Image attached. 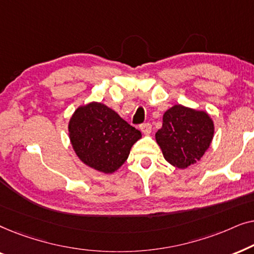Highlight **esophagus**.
Here are the masks:
<instances>
[{
    "mask_svg": "<svg viewBox=\"0 0 254 254\" xmlns=\"http://www.w3.org/2000/svg\"><path fill=\"white\" fill-rule=\"evenodd\" d=\"M140 129L143 134H150L151 133V124L144 123L140 125Z\"/></svg>",
    "mask_w": 254,
    "mask_h": 254,
    "instance_id": "esophagus-1",
    "label": "esophagus"
}]
</instances>
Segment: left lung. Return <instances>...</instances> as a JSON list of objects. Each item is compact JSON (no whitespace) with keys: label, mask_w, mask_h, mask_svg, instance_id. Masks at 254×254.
I'll return each instance as SVG.
<instances>
[{"label":"left lung","mask_w":254,"mask_h":254,"mask_svg":"<svg viewBox=\"0 0 254 254\" xmlns=\"http://www.w3.org/2000/svg\"><path fill=\"white\" fill-rule=\"evenodd\" d=\"M214 124L203 111L175 105L163 116L156 141L170 164L186 169L202 157L211 143Z\"/></svg>","instance_id":"1"}]
</instances>
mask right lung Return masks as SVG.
<instances>
[{
    "label": "right lung",
    "mask_w": 254,
    "mask_h": 254,
    "mask_svg": "<svg viewBox=\"0 0 254 254\" xmlns=\"http://www.w3.org/2000/svg\"><path fill=\"white\" fill-rule=\"evenodd\" d=\"M69 137L78 158L90 168L113 173L126 162L141 131L102 103L78 107L69 121Z\"/></svg>",
    "instance_id": "obj_1"
}]
</instances>
